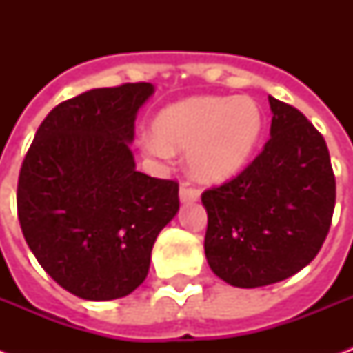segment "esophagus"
I'll return each mask as SVG.
<instances>
[{
	"instance_id": "1",
	"label": "esophagus",
	"mask_w": 353,
	"mask_h": 353,
	"mask_svg": "<svg viewBox=\"0 0 353 353\" xmlns=\"http://www.w3.org/2000/svg\"><path fill=\"white\" fill-rule=\"evenodd\" d=\"M179 199H181V203H192V201H198L199 190L198 188L188 187L187 183H183L181 188H179Z\"/></svg>"
}]
</instances>
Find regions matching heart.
<instances>
[{
	"label": "heart",
	"mask_w": 353,
	"mask_h": 353,
	"mask_svg": "<svg viewBox=\"0 0 353 353\" xmlns=\"http://www.w3.org/2000/svg\"><path fill=\"white\" fill-rule=\"evenodd\" d=\"M263 113L249 97H192L166 106L154 119L143 148L157 159L187 150L188 170L205 183H221L251 159L262 137Z\"/></svg>",
	"instance_id": "1"
}]
</instances>
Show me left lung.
I'll use <instances>...</instances> for the list:
<instances>
[{
	"instance_id": "8db88e82",
	"label": "left lung",
	"mask_w": 353,
	"mask_h": 353,
	"mask_svg": "<svg viewBox=\"0 0 353 353\" xmlns=\"http://www.w3.org/2000/svg\"><path fill=\"white\" fill-rule=\"evenodd\" d=\"M271 139L245 170L201 194L205 256L236 288L290 279L321 251L332 225L335 176L326 141L299 110L269 97Z\"/></svg>"
}]
</instances>
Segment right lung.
Masks as SVG:
<instances>
[{
    "label": "right lung",
    "mask_w": 353,
    "mask_h": 353,
    "mask_svg": "<svg viewBox=\"0 0 353 353\" xmlns=\"http://www.w3.org/2000/svg\"><path fill=\"white\" fill-rule=\"evenodd\" d=\"M148 82L99 88L58 104L38 128L18 179V218L57 284L113 301L143 284L152 247L179 210V185L135 170L130 150Z\"/></svg>",
    "instance_id": "right-lung-1"
}]
</instances>
